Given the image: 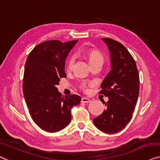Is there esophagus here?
Listing matches in <instances>:
<instances>
[{"label":"esophagus","mask_w":160,"mask_h":160,"mask_svg":"<svg viewBox=\"0 0 160 160\" xmlns=\"http://www.w3.org/2000/svg\"><path fill=\"white\" fill-rule=\"evenodd\" d=\"M90 101V100L89 98H85L83 97L82 98V99H81V102H82V103H89Z\"/></svg>","instance_id":"obj_1"}]
</instances>
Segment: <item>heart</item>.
Segmentation results:
<instances>
[{
	"label": "heart",
	"mask_w": 160,
	"mask_h": 160,
	"mask_svg": "<svg viewBox=\"0 0 160 160\" xmlns=\"http://www.w3.org/2000/svg\"><path fill=\"white\" fill-rule=\"evenodd\" d=\"M86 54H88V57H89V62H92L95 61H102L103 62V57L101 54V53L97 51H95V50H87L85 51ZM75 57L74 55H72L70 57V58L68 59V62H67V68L68 70H71L72 68L74 65V63H75ZM91 84H88L87 82H83L82 85H81V88L83 90H85L88 85H90Z\"/></svg>",
	"instance_id": "1"
}]
</instances>
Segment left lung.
<instances>
[{
    "instance_id": "left-lung-1",
    "label": "left lung",
    "mask_w": 160,
    "mask_h": 160,
    "mask_svg": "<svg viewBox=\"0 0 160 160\" xmlns=\"http://www.w3.org/2000/svg\"><path fill=\"white\" fill-rule=\"evenodd\" d=\"M110 52L111 71L101 85L108 98L106 109L93 118L96 127L107 133L120 132L129 122L139 92V76L135 60L120 42L102 38Z\"/></svg>"
}]
</instances>
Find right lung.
Wrapping results in <instances>:
<instances>
[{
  "label": "right lung",
  "mask_w": 160,
  "mask_h": 160,
  "mask_svg": "<svg viewBox=\"0 0 160 160\" xmlns=\"http://www.w3.org/2000/svg\"><path fill=\"white\" fill-rule=\"evenodd\" d=\"M78 41L50 40L35 47L27 57L23 92L31 117L42 129L57 132L71 121L70 110L80 103L78 95L62 96L57 85L66 78L65 60Z\"/></svg>",
  "instance_id": "add662e5"
}]
</instances>
